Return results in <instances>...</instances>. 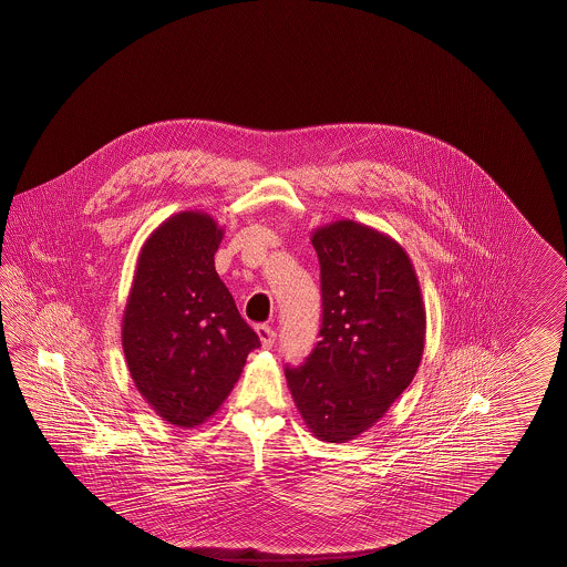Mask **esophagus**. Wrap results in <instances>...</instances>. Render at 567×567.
<instances>
[{
  "label": "esophagus",
  "instance_id": "1",
  "mask_svg": "<svg viewBox=\"0 0 567 567\" xmlns=\"http://www.w3.org/2000/svg\"><path fill=\"white\" fill-rule=\"evenodd\" d=\"M257 337H259L261 344H264L266 349H271L274 342H276V330H274L271 326L259 324L257 326Z\"/></svg>",
  "mask_w": 567,
  "mask_h": 567
}]
</instances>
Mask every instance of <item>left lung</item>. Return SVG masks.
<instances>
[{
	"instance_id": "8db88e82",
	"label": "left lung",
	"mask_w": 567,
	"mask_h": 567,
	"mask_svg": "<svg viewBox=\"0 0 567 567\" xmlns=\"http://www.w3.org/2000/svg\"><path fill=\"white\" fill-rule=\"evenodd\" d=\"M322 326L312 354L286 367L289 393L318 440L344 444L379 422L422 362L425 308L410 255L385 233L334 220L312 233Z\"/></svg>"
}]
</instances>
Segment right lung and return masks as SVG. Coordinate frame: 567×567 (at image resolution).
Instances as JSON below:
<instances>
[{
    "mask_svg": "<svg viewBox=\"0 0 567 567\" xmlns=\"http://www.w3.org/2000/svg\"><path fill=\"white\" fill-rule=\"evenodd\" d=\"M223 235L200 210L166 218L140 251L123 312L121 344L133 383L178 427L213 417L261 344L215 269Z\"/></svg>",
    "mask_w": 567,
    "mask_h": 567,
    "instance_id": "1",
    "label": "right lung"
}]
</instances>
